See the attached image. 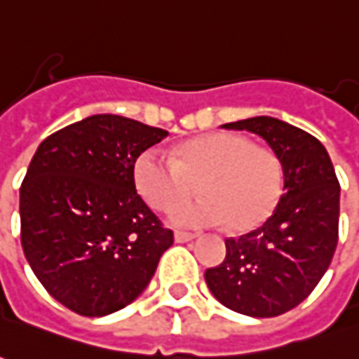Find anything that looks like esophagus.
I'll return each instance as SVG.
<instances>
[{
	"label": "esophagus",
	"instance_id": "1",
	"mask_svg": "<svg viewBox=\"0 0 359 359\" xmlns=\"http://www.w3.org/2000/svg\"><path fill=\"white\" fill-rule=\"evenodd\" d=\"M196 238V233H190V231H175V241L184 243V241H192Z\"/></svg>",
	"mask_w": 359,
	"mask_h": 359
}]
</instances>
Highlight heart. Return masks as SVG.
<instances>
[{"instance_id":"1","label":"heart","mask_w":359,"mask_h":359,"mask_svg":"<svg viewBox=\"0 0 359 359\" xmlns=\"http://www.w3.org/2000/svg\"><path fill=\"white\" fill-rule=\"evenodd\" d=\"M133 177L153 208H165L188 196L197 182L203 192L198 199L174 201L167 210V220L180 228L228 222L231 230H253L271 216L283 187L279 157L236 133L192 139L172 157L147 149L135 161Z\"/></svg>"}]
</instances>
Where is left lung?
Masks as SVG:
<instances>
[{
	"label": "left lung",
	"instance_id": "8db88e82",
	"mask_svg": "<svg viewBox=\"0 0 359 359\" xmlns=\"http://www.w3.org/2000/svg\"><path fill=\"white\" fill-rule=\"evenodd\" d=\"M226 129L267 141L283 167V194L262 228L226 240V259L206 269L210 292L231 311L279 316L302 302L323 279L338 243L340 182L328 151L287 121L257 116Z\"/></svg>",
	"mask_w": 359,
	"mask_h": 359
}]
</instances>
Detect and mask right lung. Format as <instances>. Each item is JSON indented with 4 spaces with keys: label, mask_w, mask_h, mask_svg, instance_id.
I'll return each mask as SVG.
<instances>
[{
    "label": "right lung",
    "mask_w": 359,
    "mask_h": 359,
    "mask_svg": "<svg viewBox=\"0 0 359 359\" xmlns=\"http://www.w3.org/2000/svg\"><path fill=\"white\" fill-rule=\"evenodd\" d=\"M169 131L97 114L39 145L19 194L27 262L60 304L106 316L133 302L172 245L135 190L133 167Z\"/></svg>",
    "instance_id": "obj_1"
}]
</instances>
